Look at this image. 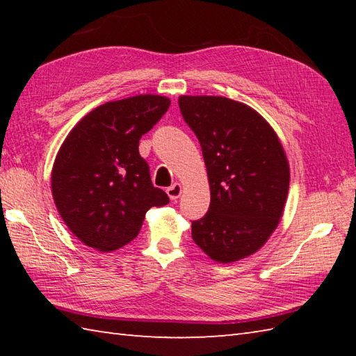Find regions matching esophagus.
I'll list each match as a JSON object with an SVG mask.
<instances>
[{"instance_id":"obj_1","label":"esophagus","mask_w":356,"mask_h":356,"mask_svg":"<svg viewBox=\"0 0 356 356\" xmlns=\"http://www.w3.org/2000/svg\"><path fill=\"white\" fill-rule=\"evenodd\" d=\"M166 194H168V197L171 200H177L180 197V194H182V185H180V184L171 185L168 190H166Z\"/></svg>"}]
</instances>
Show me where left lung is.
<instances>
[{
    "mask_svg": "<svg viewBox=\"0 0 356 356\" xmlns=\"http://www.w3.org/2000/svg\"><path fill=\"white\" fill-rule=\"evenodd\" d=\"M207 165L209 211L193 222V240L211 260L234 263L255 254L283 217L289 162L259 111L225 96L179 97Z\"/></svg>",
    "mask_w": 356,
    "mask_h": 356,
    "instance_id": "8db88e82",
    "label": "left lung"
}]
</instances>
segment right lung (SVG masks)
<instances>
[{"label":"right lung","mask_w":356,"mask_h":356,"mask_svg":"<svg viewBox=\"0 0 356 356\" xmlns=\"http://www.w3.org/2000/svg\"><path fill=\"white\" fill-rule=\"evenodd\" d=\"M170 97L138 95L105 102L82 118L59 147L51 194L82 243L111 252L138 237L151 207L168 195L151 184L139 139L170 107Z\"/></svg>","instance_id":"add662e5"}]
</instances>
